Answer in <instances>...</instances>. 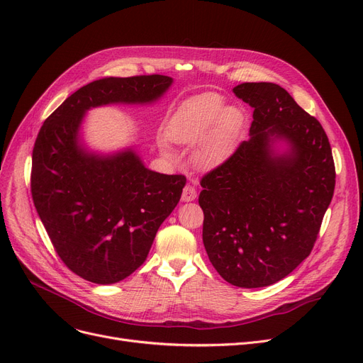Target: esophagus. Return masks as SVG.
I'll use <instances>...</instances> for the list:
<instances>
[{
	"label": "esophagus",
	"instance_id": "esophagus-1",
	"mask_svg": "<svg viewBox=\"0 0 363 363\" xmlns=\"http://www.w3.org/2000/svg\"><path fill=\"white\" fill-rule=\"evenodd\" d=\"M197 199V191L196 188L191 186V185H185L184 189H182V196H181V200L182 201H193Z\"/></svg>",
	"mask_w": 363,
	"mask_h": 363
}]
</instances>
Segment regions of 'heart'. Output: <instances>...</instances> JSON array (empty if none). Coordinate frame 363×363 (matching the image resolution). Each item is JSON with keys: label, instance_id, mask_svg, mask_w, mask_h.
Segmentation results:
<instances>
[{"label": "heart", "instance_id": "heart-1", "mask_svg": "<svg viewBox=\"0 0 363 363\" xmlns=\"http://www.w3.org/2000/svg\"><path fill=\"white\" fill-rule=\"evenodd\" d=\"M244 111L226 106L218 92H204L184 101L166 123V137L179 145H193V163L200 170H212L230 162L237 152L244 129ZM159 150L172 157L169 145L159 140Z\"/></svg>", "mask_w": 363, "mask_h": 363}]
</instances>
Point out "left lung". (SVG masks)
<instances>
[{"instance_id": "left-lung-1", "label": "left lung", "mask_w": 363, "mask_h": 363, "mask_svg": "<svg viewBox=\"0 0 363 363\" xmlns=\"http://www.w3.org/2000/svg\"><path fill=\"white\" fill-rule=\"evenodd\" d=\"M233 91L255 108L250 138L200 182L203 242L225 281L260 289L311 255L335 167L325 130L284 88L245 82Z\"/></svg>"}]
</instances>
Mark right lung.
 <instances>
[{"mask_svg": "<svg viewBox=\"0 0 363 363\" xmlns=\"http://www.w3.org/2000/svg\"><path fill=\"white\" fill-rule=\"evenodd\" d=\"M172 84L163 74L94 81L67 97L38 133L30 178L36 212L57 255L89 282L114 284L140 268L186 179L150 170L133 145L89 150L85 114L111 104H155Z\"/></svg>", "mask_w": 363, "mask_h": 363, "instance_id": "right-lung-1", "label": "right lung"}]
</instances>
